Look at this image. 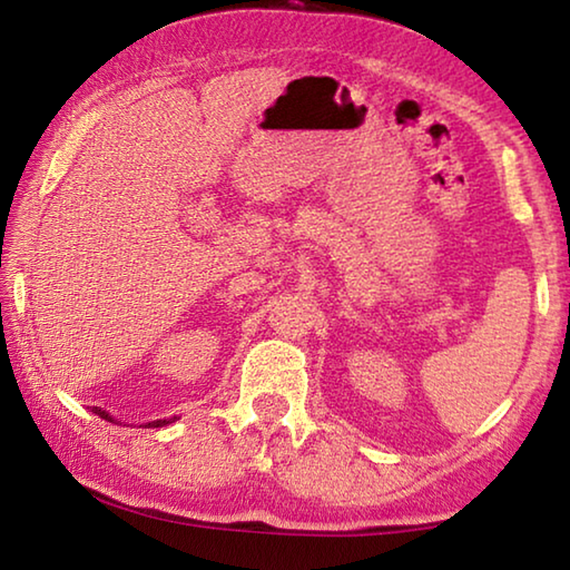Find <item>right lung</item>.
Listing matches in <instances>:
<instances>
[{
  "label": "right lung",
  "instance_id": "1",
  "mask_svg": "<svg viewBox=\"0 0 570 570\" xmlns=\"http://www.w3.org/2000/svg\"><path fill=\"white\" fill-rule=\"evenodd\" d=\"M92 412L98 414V417L112 422V414H110V412H105V410H100V407H92ZM176 420H178V417H170V420H156V422H148V424H150V428H163V424H170V422H176Z\"/></svg>",
  "mask_w": 570,
  "mask_h": 570
}]
</instances>
